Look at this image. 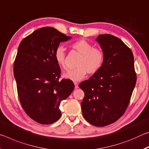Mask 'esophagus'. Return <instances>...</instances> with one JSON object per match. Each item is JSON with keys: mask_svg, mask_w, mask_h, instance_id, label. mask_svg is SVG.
<instances>
[{"mask_svg": "<svg viewBox=\"0 0 149 149\" xmlns=\"http://www.w3.org/2000/svg\"><path fill=\"white\" fill-rule=\"evenodd\" d=\"M74 85H75V89H77L78 87V84L77 83H76V82H74Z\"/></svg>", "mask_w": 149, "mask_h": 149, "instance_id": "obj_1", "label": "esophagus"}]
</instances>
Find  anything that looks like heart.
<instances>
[{
  "mask_svg": "<svg viewBox=\"0 0 149 149\" xmlns=\"http://www.w3.org/2000/svg\"><path fill=\"white\" fill-rule=\"evenodd\" d=\"M73 47L81 54L78 65L74 69L63 73V77L74 81L84 79L89 72L94 74L100 69L104 62V53L99 48L93 47V45L85 39L78 40L73 44ZM65 49L62 45H58L55 49L54 57L57 64L64 67Z\"/></svg>",
  "mask_w": 149,
  "mask_h": 149,
  "instance_id": "b5f03b06",
  "label": "heart"
}]
</instances>
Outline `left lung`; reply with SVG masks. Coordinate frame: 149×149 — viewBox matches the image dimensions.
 <instances>
[{"mask_svg":"<svg viewBox=\"0 0 149 149\" xmlns=\"http://www.w3.org/2000/svg\"><path fill=\"white\" fill-rule=\"evenodd\" d=\"M104 53L100 69L79 87L85 97L83 116L91 124L106 126L117 121L129 104L137 76L132 50L122 40L110 34L96 39Z\"/></svg>","mask_w":149,"mask_h":149,"instance_id":"8db88e82","label":"left lung"}]
</instances>
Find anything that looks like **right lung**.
I'll use <instances>...</instances> for the list:
<instances>
[{"mask_svg": "<svg viewBox=\"0 0 149 149\" xmlns=\"http://www.w3.org/2000/svg\"><path fill=\"white\" fill-rule=\"evenodd\" d=\"M71 39L54 27H42L22 40L17 49L14 75L19 101L26 114L41 124L60 119V102L75 87L71 80L59 81L54 57L60 42Z\"/></svg>", "mask_w": 149, "mask_h": 149, "instance_id": "add662e5", "label": "right lung"}]
</instances>
